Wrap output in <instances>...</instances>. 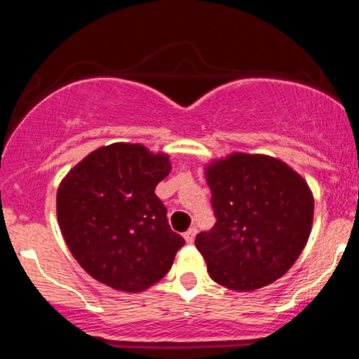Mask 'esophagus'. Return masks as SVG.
<instances>
[{"mask_svg": "<svg viewBox=\"0 0 359 359\" xmlns=\"http://www.w3.org/2000/svg\"><path fill=\"white\" fill-rule=\"evenodd\" d=\"M196 234H197V229L196 228L187 229V231L184 233V240L187 241V243H192L194 240H196Z\"/></svg>", "mask_w": 359, "mask_h": 359, "instance_id": "1", "label": "esophagus"}]
</instances>
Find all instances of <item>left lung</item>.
<instances>
[{
    "label": "left lung",
    "mask_w": 359,
    "mask_h": 359,
    "mask_svg": "<svg viewBox=\"0 0 359 359\" xmlns=\"http://www.w3.org/2000/svg\"><path fill=\"white\" fill-rule=\"evenodd\" d=\"M217 217L197 234L211 278L253 292L285 275L309 240L314 196L302 175L270 155L236 154L205 167Z\"/></svg>",
    "instance_id": "obj_1"
}]
</instances>
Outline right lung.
Listing matches in <instances>:
<instances>
[{"mask_svg":"<svg viewBox=\"0 0 359 359\" xmlns=\"http://www.w3.org/2000/svg\"><path fill=\"white\" fill-rule=\"evenodd\" d=\"M170 156L140 143H111L82 158L62 179L57 219L72 257L114 290L142 292L162 280L184 238L168 226L155 196Z\"/></svg>","mask_w":359,"mask_h":359,"instance_id":"right-lung-1","label":"right lung"}]
</instances>
